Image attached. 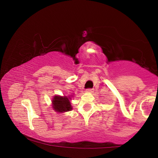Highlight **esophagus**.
<instances>
[{"label":"esophagus","instance_id":"1","mask_svg":"<svg viewBox=\"0 0 158 158\" xmlns=\"http://www.w3.org/2000/svg\"><path fill=\"white\" fill-rule=\"evenodd\" d=\"M86 91L88 93H92L93 91V89H86Z\"/></svg>","mask_w":158,"mask_h":158}]
</instances>
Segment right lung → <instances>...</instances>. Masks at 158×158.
<instances>
[{
    "instance_id": "obj_1",
    "label": "right lung",
    "mask_w": 158,
    "mask_h": 158,
    "mask_svg": "<svg viewBox=\"0 0 158 158\" xmlns=\"http://www.w3.org/2000/svg\"><path fill=\"white\" fill-rule=\"evenodd\" d=\"M53 107L56 111L65 112L72 110V106L68 97H61V96H55L52 100Z\"/></svg>"
}]
</instances>
